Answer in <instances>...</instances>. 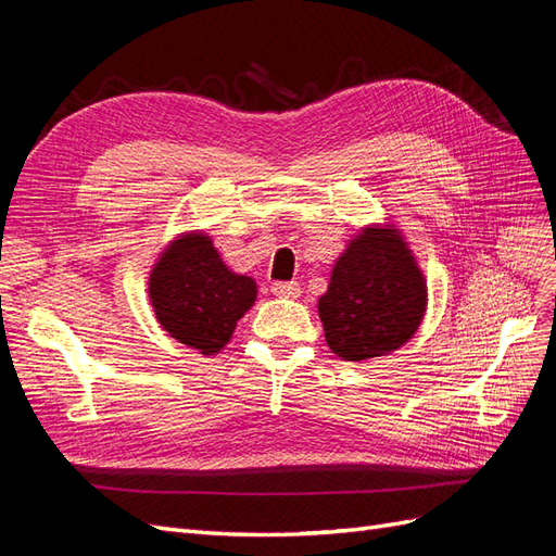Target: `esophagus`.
<instances>
[{"instance_id": "34e87169", "label": "esophagus", "mask_w": 556, "mask_h": 556, "mask_svg": "<svg viewBox=\"0 0 556 556\" xmlns=\"http://www.w3.org/2000/svg\"><path fill=\"white\" fill-rule=\"evenodd\" d=\"M271 292L276 296H282V299H296L301 294V285L296 280H290V282H274L271 285Z\"/></svg>"}]
</instances>
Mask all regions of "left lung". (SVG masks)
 <instances>
[{
  "label": "left lung",
  "mask_w": 556,
  "mask_h": 556,
  "mask_svg": "<svg viewBox=\"0 0 556 556\" xmlns=\"http://www.w3.org/2000/svg\"><path fill=\"white\" fill-rule=\"evenodd\" d=\"M427 311V282L399 229L366 227L333 264L317 301L333 355L366 362L413 339Z\"/></svg>",
  "instance_id": "8db88e82"
}]
</instances>
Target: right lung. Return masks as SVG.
Returning a JSON list of instances; mask_svg holds the SVG:
<instances>
[{
    "label": "right lung",
    "mask_w": 556,
    "mask_h": 556,
    "mask_svg": "<svg viewBox=\"0 0 556 556\" xmlns=\"http://www.w3.org/2000/svg\"><path fill=\"white\" fill-rule=\"evenodd\" d=\"M157 323L201 355L220 352L257 299V285L227 268L211 237L182 233L166 248L148 280Z\"/></svg>",
    "instance_id": "1"
}]
</instances>
